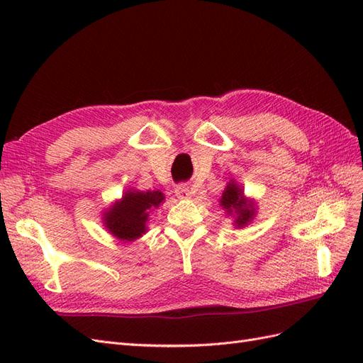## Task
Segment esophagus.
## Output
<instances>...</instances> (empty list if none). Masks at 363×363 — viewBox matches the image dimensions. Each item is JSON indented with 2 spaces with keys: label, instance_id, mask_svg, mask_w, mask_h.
Instances as JSON below:
<instances>
[{
  "label": "esophagus",
  "instance_id": "esophagus-1",
  "mask_svg": "<svg viewBox=\"0 0 363 363\" xmlns=\"http://www.w3.org/2000/svg\"><path fill=\"white\" fill-rule=\"evenodd\" d=\"M175 195H177L179 199H188V196L191 195L189 186H186V184H179V186H175Z\"/></svg>",
  "mask_w": 363,
  "mask_h": 363
}]
</instances>
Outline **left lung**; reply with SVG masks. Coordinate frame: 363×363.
<instances>
[{
	"mask_svg": "<svg viewBox=\"0 0 363 363\" xmlns=\"http://www.w3.org/2000/svg\"><path fill=\"white\" fill-rule=\"evenodd\" d=\"M219 203H221L224 208H227L228 213H236V224L240 227L245 225L252 218V215H255V208H252L251 204H247V201L244 200L242 189H239V186L233 182L227 184L223 199Z\"/></svg>",
	"mask_w": 363,
	"mask_h": 363,
	"instance_id": "8db88e82",
	"label": "left lung"
}]
</instances>
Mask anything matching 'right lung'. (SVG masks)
Listing matches in <instances>:
<instances>
[{"label": "right lung", "mask_w": 363, "mask_h": 363, "mask_svg": "<svg viewBox=\"0 0 363 363\" xmlns=\"http://www.w3.org/2000/svg\"><path fill=\"white\" fill-rule=\"evenodd\" d=\"M163 199V194L159 191H128L123 200L106 212V227L118 239L133 240L145 233V223L150 211L159 207Z\"/></svg>", "instance_id": "right-lung-1"}]
</instances>
